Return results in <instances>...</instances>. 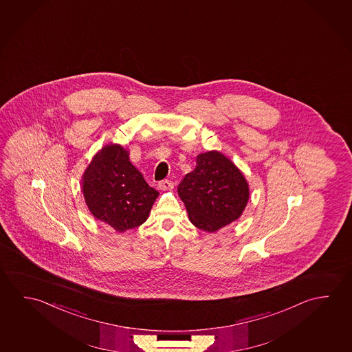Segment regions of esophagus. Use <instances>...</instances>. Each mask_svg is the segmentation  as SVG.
I'll use <instances>...</instances> for the list:
<instances>
[{
    "label": "esophagus",
    "mask_w": 352,
    "mask_h": 352,
    "mask_svg": "<svg viewBox=\"0 0 352 352\" xmlns=\"http://www.w3.org/2000/svg\"><path fill=\"white\" fill-rule=\"evenodd\" d=\"M157 188L160 190V191H171L173 188V181H162V182H159L157 184Z\"/></svg>",
    "instance_id": "1"
}]
</instances>
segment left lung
I'll return each instance as SVG.
<instances>
[{
	"label": "left lung",
	"instance_id": "left-lung-1",
	"mask_svg": "<svg viewBox=\"0 0 352 352\" xmlns=\"http://www.w3.org/2000/svg\"><path fill=\"white\" fill-rule=\"evenodd\" d=\"M177 192L190 221L207 232L238 221L250 196L244 173L217 150L197 155L196 168L186 175Z\"/></svg>",
	"mask_w": 352,
	"mask_h": 352
}]
</instances>
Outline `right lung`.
<instances>
[{"instance_id": "add662e5", "label": "right lung", "mask_w": 352, "mask_h": 352, "mask_svg": "<svg viewBox=\"0 0 352 352\" xmlns=\"http://www.w3.org/2000/svg\"><path fill=\"white\" fill-rule=\"evenodd\" d=\"M81 181L91 214L118 232L142 226L159 196L120 144H107L98 150Z\"/></svg>"}]
</instances>
